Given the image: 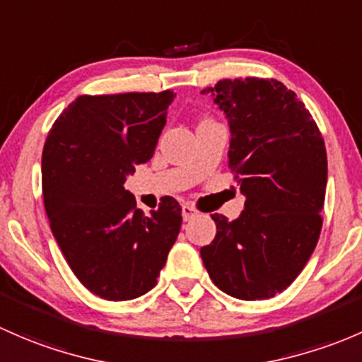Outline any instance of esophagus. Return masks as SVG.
<instances>
[{
	"mask_svg": "<svg viewBox=\"0 0 362 362\" xmlns=\"http://www.w3.org/2000/svg\"><path fill=\"white\" fill-rule=\"evenodd\" d=\"M182 219H185V221H192V219H195L197 216H199V211H197L195 207H192V206H188V204H186V206H182Z\"/></svg>",
	"mask_w": 362,
	"mask_h": 362,
	"instance_id": "34e87169",
	"label": "esophagus"
}]
</instances>
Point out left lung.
Instances as JSON below:
<instances>
[{
  "mask_svg": "<svg viewBox=\"0 0 362 362\" xmlns=\"http://www.w3.org/2000/svg\"><path fill=\"white\" fill-rule=\"evenodd\" d=\"M228 118V167L245 195L233 221L212 214L216 237L200 249L209 277L238 300H267L298 277L317 245L327 182L324 139L310 111L268 78L204 88Z\"/></svg>",
  "mask_w": 362,
  "mask_h": 362,
  "instance_id": "left-lung-1",
  "label": "left lung"
}]
</instances>
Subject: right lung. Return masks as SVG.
<instances>
[{
  "mask_svg": "<svg viewBox=\"0 0 362 362\" xmlns=\"http://www.w3.org/2000/svg\"><path fill=\"white\" fill-rule=\"evenodd\" d=\"M170 90L80 95L45 141L42 186L52 233L78 281L125 301L155 288L181 228V206L163 197L144 216L124 188L155 153Z\"/></svg>",
  "mask_w": 362,
  "mask_h": 362,
  "instance_id": "add662e5",
  "label": "right lung"
}]
</instances>
